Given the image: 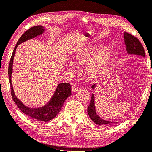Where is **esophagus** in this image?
Wrapping results in <instances>:
<instances>
[{
    "mask_svg": "<svg viewBox=\"0 0 152 152\" xmlns=\"http://www.w3.org/2000/svg\"><path fill=\"white\" fill-rule=\"evenodd\" d=\"M78 90V87L77 84H73L72 86V92H75L76 91Z\"/></svg>",
    "mask_w": 152,
    "mask_h": 152,
    "instance_id": "obj_1",
    "label": "esophagus"
}]
</instances>
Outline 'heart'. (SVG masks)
<instances>
[{
    "label": "heart",
    "mask_w": 152,
    "mask_h": 152,
    "mask_svg": "<svg viewBox=\"0 0 152 152\" xmlns=\"http://www.w3.org/2000/svg\"><path fill=\"white\" fill-rule=\"evenodd\" d=\"M99 49V45L89 48H83L77 51L74 56V61L77 65H87L88 75L93 78L100 76L106 69L112 56L113 50L110 46H105Z\"/></svg>",
    "instance_id": "obj_1"
}]
</instances>
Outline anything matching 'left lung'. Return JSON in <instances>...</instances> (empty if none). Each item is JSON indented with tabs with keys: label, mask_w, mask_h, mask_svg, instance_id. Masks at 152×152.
I'll return each mask as SVG.
<instances>
[{
	"label": "left lung",
	"mask_w": 152,
	"mask_h": 152,
	"mask_svg": "<svg viewBox=\"0 0 152 152\" xmlns=\"http://www.w3.org/2000/svg\"><path fill=\"white\" fill-rule=\"evenodd\" d=\"M124 35L125 44L126 47V52H128V53L135 54V55L142 56L143 57H145V50L142 44L140 43V42L139 41V40L136 37H135V36H133L127 32H125ZM95 87V85L94 84L92 88L94 89ZM87 112L90 118L93 120V122L95 124L97 125L108 126V125H112L113 124L115 123V122H108V121L103 120L96 114L95 111V107L94 94H92V96H91L90 103L88 107Z\"/></svg>",
	"instance_id": "left-lung-1"
}]
</instances>
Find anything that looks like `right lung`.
<instances>
[{
    "label": "right lung",
    "mask_w": 152,
    "mask_h": 152,
    "mask_svg": "<svg viewBox=\"0 0 152 152\" xmlns=\"http://www.w3.org/2000/svg\"><path fill=\"white\" fill-rule=\"evenodd\" d=\"M44 27L43 26H37L29 28L22 34L20 38L18 40L12 54L9 66L8 74L10 85V92L12 96L13 100L15 103V104L21 110V112L34 119L38 120L39 121H44V122H48L49 120L56 117V115L61 110L65 100L67 99L68 96L71 95L70 84L69 83H59L51 100L45 105L37 108H30L24 105L22 102L17 98L15 95L11 82V75L12 73L14 57L18 45H19L20 44L27 40L37 37V35H41L44 32Z\"/></svg>",
    "instance_id": "obj_1"
}]
</instances>
